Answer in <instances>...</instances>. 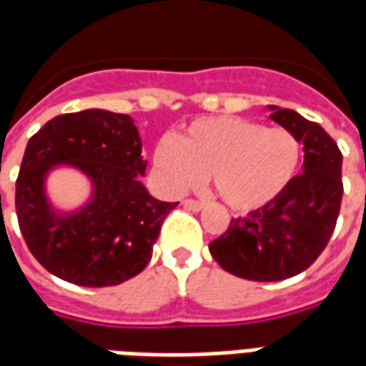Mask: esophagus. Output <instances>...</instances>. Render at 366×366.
<instances>
[{
    "label": "esophagus",
    "mask_w": 366,
    "mask_h": 366,
    "mask_svg": "<svg viewBox=\"0 0 366 366\" xmlns=\"http://www.w3.org/2000/svg\"><path fill=\"white\" fill-rule=\"evenodd\" d=\"M183 207L189 210H194V212H199V210L204 209V202L194 201V199H187V201H183Z\"/></svg>",
    "instance_id": "esophagus-1"
}]
</instances>
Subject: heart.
Wrapping results in <instances>:
<instances>
[{
    "mask_svg": "<svg viewBox=\"0 0 366 366\" xmlns=\"http://www.w3.org/2000/svg\"><path fill=\"white\" fill-rule=\"evenodd\" d=\"M300 144L285 128H265L238 117H209L191 122L175 140L154 148L164 185L181 193L212 177L218 197L238 212L261 209L295 179Z\"/></svg>",
    "mask_w": 366,
    "mask_h": 366,
    "instance_id": "obj_1",
    "label": "heart"
}]
</instances>
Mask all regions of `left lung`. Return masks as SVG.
Wrapping results in <instances>:
<instances>
[{
  "label": "left lung",
  "instance_id": "8db88e82",
  "mask_svg": "<svg viewBox=\"0 0 366 366\" xmlns=\"http://www.w3.org/2000/svg\"><path fill=\"white\" fill-rule=\"evenodd\" d=\"M269 109L271 121L304 144V169L269 204L232 218L228 230L209 245L224 271L261 282L295 277L318 259L335 230L343 197V156L332 136L296 111Z\"/></svg>",
  "mask_w": 366,
  "mask_h": 366
}]
</instances>
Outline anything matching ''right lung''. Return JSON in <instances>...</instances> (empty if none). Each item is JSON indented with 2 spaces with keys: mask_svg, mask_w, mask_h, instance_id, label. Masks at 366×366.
Masks as SVG:
<instances>
[{
  "mask_svg": "<svg viewBox=\"0 0 366 366\" xmlns=\"http://www.w3.org/2000/svg\"><path fill=\"white\" fill-rule=\"evenodd\" d=\"M68 163L94 183L92 201L56 213L44 193L46 173ZM142 142L128 114L103 109L54 117L31 136L15 185L21 234L42 267L79 287L132 279L152 259L164 218L179 202L154 199L142 185Z\"/></svg>",
  "mask_w": 366,
  "mask_h": 366,
  "instance_id": "right-lung-1",
  "label": "right lung"
}]
</instances>
